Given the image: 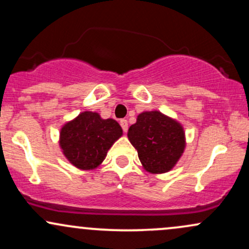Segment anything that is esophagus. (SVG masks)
<instances>
[{
	"label": "esophagus",
	"mask_w": 249,
	"mask_h": 249,
	"mask_svg": "<svg viewBox=\"0 0 249 249\" xmlns=\"http://www.w3.org/2000/svg\"><path fill=\"white\" fill-rule=\"evenodd\" d=\"M121 126H122V128H123V131H124V132H126L127 131V127H128V124H127V121L126 119H122L121 122Z\"/></svg>",
	"instance_id": "34e87169"
}]
</instances>
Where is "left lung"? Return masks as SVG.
<instances>
[{
    "instance_id": "obj_1",
    "label": "left lung",
    "mask_w": 249,
    "mask_h": 249,
    "mask_svg": "<svg viewBox=\"0 0 249 249\" xmlns=\"http://www.w3.org/2000/svg\"><path fill=\"white\" fill-rule=\"evenodd\" d=\"M127 137L150 173L168 172L185 148L184 128L159 111L141 113L136 124L128 128Z\"/></svg>"
}]
</instances>
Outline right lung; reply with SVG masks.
Masks as SVG:
<instances>
[{
  "instance_id": "add662e5",
  "label": "right lung",
  "mask_w": 249,
  "mask_h": 249,
  "mask_svg": "<svg viewBox=\"0 0 249 249\" xmlns=\"http://www.w3.org/2000/svg\"><path fill=\"white\" fill-rule=\"evenodd\" d=\"M122 134L115 119H102L98 113L85 111L62 127L59 145L73 166L93 170Z\"/></svg>"
}]
</instances>
